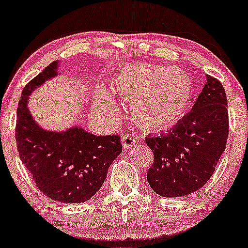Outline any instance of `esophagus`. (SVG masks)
<instances>
[{"label":"esophagus","mask_w":248,"mask_h":248,"mask_svg":"<svg viewBox=\"0 0 248 248\" xmlns=\"http://www.w3.org/2000/svg\"><path fill=\"white\" fill-rule=\"evenodd\" d=\"M122 142H123V146L125 149L127 148H134L137 143V138L132 135H124L122 137Z\"/></svg>","instance_id":"1"}]
</instances>
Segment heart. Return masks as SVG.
Segmentation results:
<instances>
[{
  "label": "heart",
  "mask_w": 248,
  "mask_h": 248,
  "mask_svg": "<svg viewBox=\"0 0 248 248\" xmlns=\"http://www.w3.org/2000/svg\"><path fill=\"white\" fill-rule=\"evenodd\" d=\"M116 95L131 99L136 122L150 130H166L176 125L187 113L194 94L190 77L181 70H170L154 63H135L121 68L111 82ZM95 108L114 113L112 100L98 92Z\"/></svg>",
  "instance_id": "b5f03b06"
}]
</instances>
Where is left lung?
Masks as SVG:
<instances>
[{
  "label": "left lung",
  "mask_w": 248,
  "mask_h": 248,
  "mask_svg": "<svg viewBox=\"0 0 248 248\" xmlns=\"http://www.w3.org/2000/svg\"><path fill=\"white\" fill-rule=\"evenodd\" d=\"M228 122L225 89L207 76L190 112L170 131L146 137L154 153L146 175L153 190L163 198H178L203 187L226 149Z\"/></svg>",
  "instance_id": "1"
}]
</instances>
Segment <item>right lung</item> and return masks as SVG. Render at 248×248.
Segmentation results:
<instances>
[{"label": "right lung", "mask_w": 248, "mask_h": 248, "mask_svg": "<svg viewBox=\"0 0 248 248\" xmlns=\"http://www.w3.org/2000/svg\"><path fill=\"white\" fill-rule=\"evenodd\" d=\"M52 62L26 85L17 106L15 138L21 161L46 196L63 203H80L99 190L108 167L122 153L121 137L95 136L81 127L53 132L40 127L29 113L28 95L57 76Z\"/></svg>", "instance_id": "1"}]
</instances>
